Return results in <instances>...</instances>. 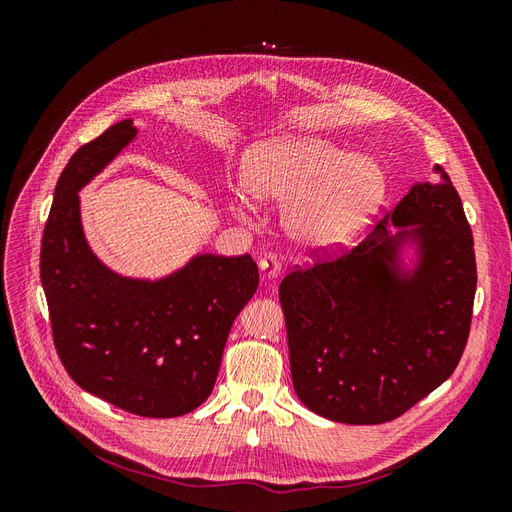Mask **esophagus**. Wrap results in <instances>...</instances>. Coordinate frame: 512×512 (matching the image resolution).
<instances>
[{
  "mask_svg": "<svg viewBox=\"0 0 512 512\" xmlns=\"http://www.w3.org/2000/svg\"><path fill=\"white\" fill-rule=\"evenodd\" d=\"M258 269H260L262 280H275V277L282 271V265H280V260L269 254V256L258 260Z\"/></svg>",
  "mask_w": 512,
  "mask_h": 512,
  "instance_id": "1",
  "label": "esophagus"
}]
</instances>
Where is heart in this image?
<instances>
[{
	"mask_svg": "<svg viewBox=\"0 0 512 512\" xmlns=\"http://www.w3.org/2000/svg\"><path fill=\"white\" fill-rule=\"evenodd\" d=\"M232 207L247 215L252 198L286 205L282 230L303 252H333L371 222L386 198V173L371 156H354L322 136H284L252 145L241 160Z\"/></svg>",
	"mask_w": 512,
	"mask_h": 512,
	"instance_id": "obj_1",
	"label": "heart"
}]
</instances>
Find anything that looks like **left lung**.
<instances>
[{
  "label": "left lung",
  "instance_id": "8db88e82",
  "mask_svg": "<svg viewBox=\"0 0 512 512\" xmlns=\"http://www.w3.org/2000/svg\"><path fill=\"white\" fill-rule=\"evenodd\" d=\"M436 173L354 250L280 284L292 386L329 421H393L448 380L466 348L474 241L451 179Z\"/></svg>",
  "mask_w": 512,
  "mask_h": 512
}]
</instances>
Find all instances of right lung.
Instances as JSON below:
<instances>
[{
    "instance_id": "right-lung-1",
    "label": "right lung",
    "mask_w": 512,
    "mask_h": 512,
    "mask_svg": "<svg viewBox=\"0 0 512 512\" xmlns=\"http://www.w3.org/2000/svg\"><path fill=\"white\" fill-rule=\"evenodd\" d=\"M138 136L123 119L61 173L40 250L55 348L70 378L121 410L170 418L211 395L232 322L258 288L250 256L194 254L162 277L113 271L91 250L79 192Z\"/></svg>"
}]
</instances>
